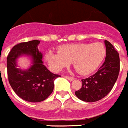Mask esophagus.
Masks as SVG:
<instances>
[{
  "label": "esophagus",
  "instance_id": "obj_1",
  "mask_svg": "<svg viewBox=\"0 0 128 128\" xmlns=\"http://www.w3.org/2000/svg\"><path fill=\"white\" fill-rule=\"evenodd\" d=\"M65 78H66V79H68V80H70V81H72V80H74V78H72V77H70V76H65Z\"/></svg>",
  "mask_w": 128,
  "mask_h": 128
}]
</instances>
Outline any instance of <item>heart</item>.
Wrapping results in <instances>:
<instances>
[{"label": "heart", "mask_w": 128, "mask_h": 128, "mask_svg": "<svg viewBox=\"0 0 128 128\" xmlns=\"http://www.w3.org/2000/svg\"><path fill=\"white\" fill-rule=\"evenodd\" d=\"M106 56V47L101 42L76 43L62 46L59 47L58 52H46L45 58L53 71H60L72 62L78 72L87 76L96 71Z\"/></svg>", "instance_id": "b5f03b06"}]
</instances>
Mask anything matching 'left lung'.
I'll return each mask as SVG.
<instances>
[{
  "label": "left lung",
  "mask_w": 128,
  "mask_h": 128,
  "mask_svg": "<svg viewBox=\"0 0 128 128\" xmlns=\"http://www.w3.org/2000/svg\"><path fill=\"white\" fill-rule=\"evenodd\" d=\"M106 57L99 70L92 76L82 80V88L76 96L82 101L92 102L101 100L112 90L120 71V58L115 48L105 40Z\"/></svg>",
  "instance_id": "obj_1"
}]
</instances>
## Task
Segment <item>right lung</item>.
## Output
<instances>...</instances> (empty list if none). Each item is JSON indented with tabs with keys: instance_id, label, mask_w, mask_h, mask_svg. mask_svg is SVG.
<instances>
[{
	"instance_id": "add662e5",
	"label": "right lung",
	"mask_w": 128,
	"mask_h": 128,
	"mask_svg": "<svg viewBox=\"0 0 128 128\" xmlns=\"http://www.w3.org/2000/svg\"><path fill=\"white\" fill-rule=\"evenodd\" d=\"M40 40L20 42L12 48L7 57L8 81L14 92L24 100L39 102L46 100L54 88V80L60 76L43 65L42 54L38 46ZM27 56L32 60L28 69L17 68V59Z\"/></svg>"
}]
</instances>
